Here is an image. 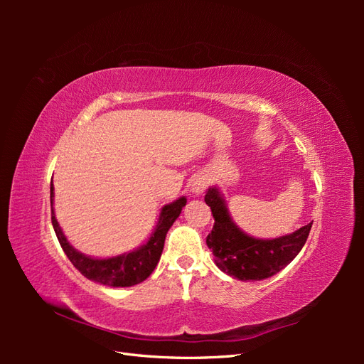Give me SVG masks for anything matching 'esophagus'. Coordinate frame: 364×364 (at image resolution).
Returning <instances> with one entry per match:
<instances>
[{
  "mask_svg": "<svg viewBox=\"0 0 364 364\" xmlns=\"http://www.w3.org/2000/svg\"><path fill=\"white\" fill-rule=\"evenodd\" d=\"M206 186H208V179L206 178H196L193 185H191V191L194 194H200L206 190Z\"/></svg>",
  "mask_w": 364,
  "mask_h": 364,
  "instance_id": "34e87169",
  "label": "esophagus"
}]
</instances>
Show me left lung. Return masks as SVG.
<instances>
[{"instance_id":"8db88e82","label":"left lung","mask_w":364,"mask_h":364,"mask_svg":"<svg viewBox=\"0 0 364 364\" xmlns=\"http://www.w3.org/2000/svg\"><path fill=\"white\" fill-rule=\"evenodd\" d=\"M205 202L214 217V228L206 245L214 253L217 267L240 281L266 279L289 266L304 247L313 225L308 223L285 237L258 240L237 228L217 188L208 190Z\"/></svg>"}]
</instances>
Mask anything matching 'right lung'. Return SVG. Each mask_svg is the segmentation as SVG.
I'll list each match as a JSON object with an SVG mask.
<instances>
[{"label":"right lung","instance_id":"right-lung-1","mask_svg":"<svg viewBox=\"0 0 364 364\" xmlns=\"http://www.w3.org/2000/svg\"><path fill=\"white\" fill-rule=\"evenodd\" d=\"M53 190L54 186L51 179V186H50L51 223L63 252L67 253V257L73 262V266L79 270L83 277H86L91 281L100 282L103 285H109V287H132V285H136L150 277L161 258V253L165 243V235H167L168 229L176 222V218L179 217L182 208L186 205L185 197H181L179 200L164 206L155 232L151 234L150 240L144 246H141L134 252L124 253V255H119L115 258L95 259V258L85 257L83 253L77 252L68 243L67 238H65L58 220L54 217Z\"/></svg>","mask_w":364,"mask_h":364}]
</instances>
